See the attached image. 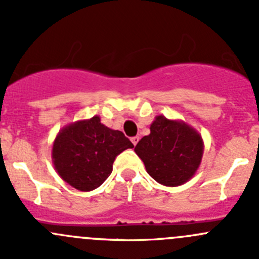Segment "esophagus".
<instances>
[{
	"label": "esophagus",
	"mask_w": 259,
	"mask_h": 259,
	"mask_svg": "<svg viewBox=\"0 0 259 259\" xmlns=\"http://www.w3.org/2000/svg\"><path fill=\"white\" fill-rule=\"evenodd\" d=\"M138 142H139V137H133L132 138V143H133V144L137 145Z\"/></svg>",
	"instance_id": "34e87169"
}]
</instances>
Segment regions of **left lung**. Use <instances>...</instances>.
<instances>
[{"label":"left lung","mask_w":259,"mask_h":259,"mask_svg":"<svg viewBox=\"0 0 259 259\" xmlns=\"http://www.w3.org/2000/svg\"><path fill=\"white\" fill-rule=\"evenodd\" d=\"M134 150L151 178L166 187H178L199 168L204 144L192 126L159 115L151 122L150 134L142 138Z\"/></svg>","instance_id":"left-lung-1"}]
</instances>
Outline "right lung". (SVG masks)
Instances as JSON below:
<instances>
[{
    "instance_id": "obj_1",
    "label": "right lung",
    "mask_w": 259,
    "mask_h": 259,
    "mask_svg": "<svg viewBox=\"0 0 259 259\" xmlns=\"http://www.w3.org/2000/svg\"><path fill=\"white\" fill-rule=\"evenodd\" d=\"M129 148L134 145L121 132L101 124L95 115L60 130L52 145V161L67 184L90 192L108 179L115 158Z\"/></svg>"
}]
</instances>
